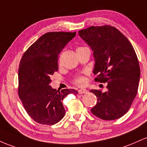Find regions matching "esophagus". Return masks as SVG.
I'll list each match as a JSON object with an SVG mask.
<instances>
[{"mask_svg":"<svg viewBox=\"0 0 147 147\" xmlns=\"http://www.w3.org/2000/svg\"><path fill=\"white\" fill-rule=\"evenodd\" d=\"M78 92L79 94H85L88 92V91H87V90H79Z\"/></svg>","mask_w":147,"mask_h":147,"instance_id":"obj_1","label":"esophagus"}]
</instances>
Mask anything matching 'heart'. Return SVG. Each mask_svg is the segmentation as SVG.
Instances as JSON below:
<instances>
[{
  "instance_id": "b5f03b06",
  "label": "heart",
  "mask_w": 147,
  "mask_h": 147,
  "mask_svg": "<svg viewBox=\"0 0 147 147\" xmlns=\"http://www.w3.org/2000/svg\"><path fill=\"white\" fill-rule=\"evenodd\" d=\"M80 48L83 47H79L78 49H80ZM74 82L78 85H83L85 82V78L83 76H77L74 79Z\"/></svg>"
}]
</instances>
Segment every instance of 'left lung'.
Returning <instances> with one entry per match:
<instances>
[{"mask_svg":"<svg viewBox=\"0 0 147 147\" xmlns=\"http://www.w3.org/2000/svg\"><path fill=\"white\" fill-rule=\"evenodd\" d=\"M78 34L93 51L95 81L107 82L108 91L92 90L97 103L92 113L103 120L126 114L138 93L140 68L133 46L123 34L108 25L80 30Z\"/></svg>","mask_w":147,"mask_h":147,"instance_id":"left-lung-1","label":"left lung"}]
</instances>
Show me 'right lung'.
<instances>
[{
    "label": "right lung",
    "instance_id": "obj_1",
    "mask_svg": "<svg viewBox=\"0 0 147 147\" xmlns=\"http://www.w3.org/2000/svg\"><path fill=\"white\" fill-rule=\"evenodd\" d=\"M76 32H50L43 34L27 49L19 67V93L25 110L40 124L53 125L65 115L62 100L78 92L57 91L50 85L51 76L58 71V55Z\"/></svg>",
    "mask_w": 147,
    "mask_h": 147
}]
</instances>
